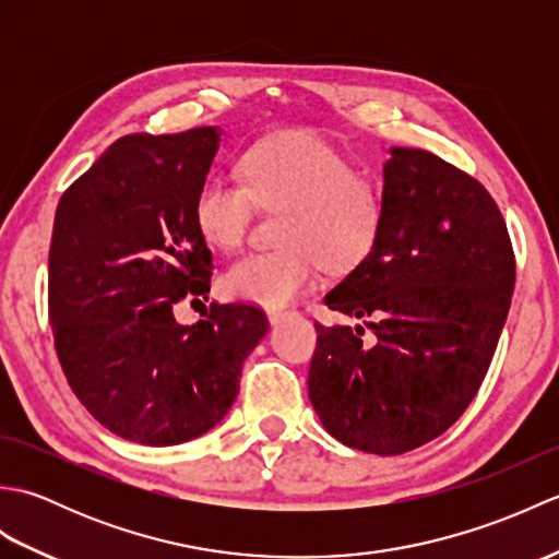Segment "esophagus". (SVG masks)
Instances as JSON below:
<instances>
[{
	"label": "esophagus",
	"mask_w": 559,
	"mask_h": 559,
	"mask_svg": "<svg viewBox=\"0 0 559 559\" xmlns=\"http://www.w3.org/2000/svg\"><path fill=\"white\" fill-rule=\"evenodd\" d=\"M266 317H269V322H271V324H281L283 319L290 317V312H286V310H269V312H266Z\"/></svg>",
	"instance_id": "obj_1"
}]
</instances>
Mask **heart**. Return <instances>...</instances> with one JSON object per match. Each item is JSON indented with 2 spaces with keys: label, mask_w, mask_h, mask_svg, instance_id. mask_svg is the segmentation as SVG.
<instances>
[{
  "label": "heart",
  "mask_w": 559,
  "mask_h": 559,
  "mask_svg": "<svg viewBox=\"0 0 559 559\" xmlns=\"http://www.w3.org/2000/svg\"><path fill=\"white\" fill-rule=\"evenodd\" d=\"M245 182L209 177L194 197L201 237L235 252L247 240L257 204L283 209L278 249L249 254L223 273L225 295L283 307L312 286L319 266L348 271L367 259L384 221L382 189L326 139L283 132L242 156Z\"/></svg>",
  "instance_id": "b5f03b06"
}]
</instances>
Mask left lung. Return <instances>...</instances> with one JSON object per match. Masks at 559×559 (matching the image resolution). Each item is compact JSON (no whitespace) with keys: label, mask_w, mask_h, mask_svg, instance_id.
<instances>
[{"label":"left lung","mask_w":559,"mask_h":559,"mask_svg":"<svg viewBox=\"0 0 559 559\" xmlns=\"http://www.w3.org/2000/svg\"><path fill=\"white\" fill-rule=\"evenodd\" d=\"M377 245L324 302L365 326H317L310 401L346 447L394 456L454 425L478 394L512 305L507 223L476 177L391 148Z\"/></svg>","instance_id":"left-lung-1"}]
</instances>
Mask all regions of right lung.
<instances>
[{
  "label": "right lung",
  "mask_w": 559,
  "mask_h": 559,
  "mask_svg": "<svg viewBox=\"0 0 559 559\" xmlns=\"http://www.w3.org/2000/svg\"><path fill=\"white\" fill-rule=\"evenodd\" d=\"M216 151L213 127L122 136L57 204L47 269L57 358L93 418L136 444H182L221 423L269 331L245 302L175 322L177 302L211 290L194 197Z\"/></svg>",
  "instance_id": "obj_1"
}]
</instances>
